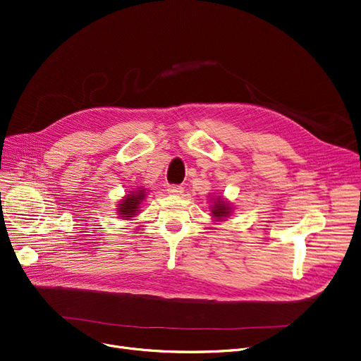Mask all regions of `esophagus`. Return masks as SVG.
Masks as SVG:
<instances>
[{
	"instance_id": "34e87169",
	"label": "esophagus",
	"mask_w": 361,
	"mask_h": 361,
	"mask_svg": "<svg viewBox=\"0 0 361 361\" xmlns=\"http://www.w3.org/2000/svg\"><path fill=\"white\" fill-rule=\"evenodd\" d=\"M168 192L171 193V195H182L183 188L180 185H169Z\"/></svg>"
}]
</instances>
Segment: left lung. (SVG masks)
Listing matches in <instances>:
<instances>
[{"instance_id": "1", "label": "left lung", "mask_w": 361, "mask_h": 361, "mask_svg": "<svg viewBox=\"0 0 361 361\" xmlns=\"http://www.w3.org/2000/svg\"><path fill=\"white\" fill-rule=\"evenodd\" d=\"M209 198H211V207H209L211 219L215 224L224 223V221L228 219L234 212L233 204L227 201L223 195H212Z\"/></svg>"}]
</instances>
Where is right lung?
<instances>
[{
	"label": "right lung",
	"mask_w": 361,
	"mask_h": 361,
	"mask_svg": "<svg viewBox=\"0 0 361 361\" xmlns=\"http://www.w3.org/2000/svg\"><path fill=\"white\" fill-rule=\"evenodd\" d=\"M146 190L147 189L142 186L135 188L134 190H130L128 193H126V195L118 201L116 211L121 219L133 221L138 215L142 204L147 195Z\"/></svg>",
	"instance_id": "right-lung-1"
}]
</instances>
